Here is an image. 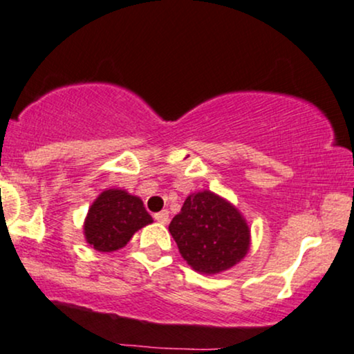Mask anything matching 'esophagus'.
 <instances>
[{
    "mask_svg": "<svg viewBox=\"0 0 354 354\" xmlns=\"http://www.w3.org/2000/svg\"><path fill=\"white\" fill-rule=\"evenodd\" d=\"M153 220L159 223H167L169 222V212L167 210L157 212V214H153Z\"/></svg>",
    "mask_w": 354,
    "mask_h": 354,
    "instance_id": "obj_1",
    "label": "esophagus"
}]
</instances>
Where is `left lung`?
<instances>
[{
    "mask_svg": "<svg viewBox=\"0 0 354 354\" xmlns=\"http://www.w3.org/2000/svg\"><path fill=\"white\" fill-rule=\"evenodd\" d=\"M169 232L187 263L209 275L234 267L250 247V230L240 212L209 190L185 198Z\"/></svg>",
    "mask_w": 354,
    "mask_h": 354,
    "instance_id": "1",
    "label": "left lung"
}]
</instances>
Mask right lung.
I'll list each match as a JSON object with an SVG mask.
<instances>
[{
  "mask_svg": "<svg viewBox=\"0 0 354 354\" xmlns=\"http://www.w3.org/2000/svg\"><path fill=\"white\" fill-rule=\"evenodd\" d=\"M152 222L139 197L109 189L95 198L84 223L87 243L99 252L122 248L139 228Z\"/></svg>",
  "mask_w": 354,
  "mask_h": 354,
  "instance_id": "1",
  "label": "right lung"
}]
</instances>
